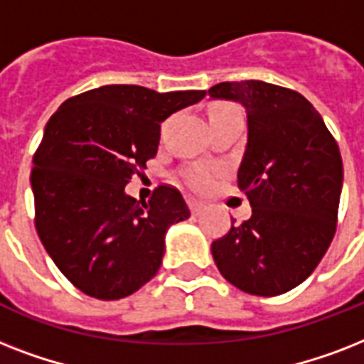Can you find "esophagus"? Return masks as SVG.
Instances as JSON below:
<instances>
[{
	"mask_svg": "<svg viewBox=\"0 0 364 364\" xmlns=\"http://www.w3.org/2000/svg\"><path fill=\"white\" fill-rule=\"evenodd\" d=\"M188 205H191V211H193V215H200L202 211H204L205 205L198 200H188Z\"/></svg>",
	"mask_w": 364,
	"mask_h": 364,
	"instance_id": "esophagus-1",
	"label": "esophagus"
}]
</instances>
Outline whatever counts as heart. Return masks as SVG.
Returning <instances> with one entry per match:
<instances>
[{"label":"heart","mask_w":364,"mask_h":364,"mask_svg":"<svg viewBox=\"0 0 364 364\" xmlns=\"http://www.w3.org/2000/svg\"><path fill=\"white\" fill-rule=\"evenodd\" d=\"M223 107H227V105H223ZM223 107H219V109H223ZM188 183L198 191H205L213 185V171L208 170V168H196L188 173Z\"/></svg>","instance_id":"b5f03b06"}]
</instances>
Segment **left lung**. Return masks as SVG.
Instances as JSON below:
<instances>
[{"instance_id": "1", "label": "left lung", "mask_w": 364, "mask_h": 364, "mask_svg": "<svg viewBox=\"0 0 364 364\" xmlns=\"http://www.w3.org/2000/svg\"><path fill=\"white\" fill-rule=\"evenodd\" d=\"M211 100L238 102L247 143L238 187L251 217L211 243L223 277L243 293L276 296L316 270L336 230L344 181L340 149L302 94L264 81L219 82Z\"/></svg>"}]
</instances>
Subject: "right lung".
<instances>
[{"mask_svg":"<svg viewBox=\"0 0 364 364\" xmlns=\"http://www.w3.org/2000/svg\"><path fill=\"white\" fill-rule=\"evenodd\" d=\"M204 96L107 85L65 100L48 119L31 170L36 228L88 296L136 293L162 264L168 228L191 217L177 188L162 185L147 204L124 187L156 156L160 124Z\"/></svg>","mask_w":364,"mask_h":364,"instance_id":"add662e5","label":"right lung"}]
</instances>
